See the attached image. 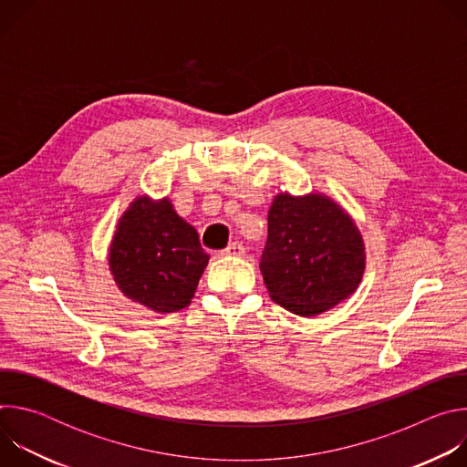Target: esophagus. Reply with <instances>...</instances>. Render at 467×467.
Returning <instances> with one entry per match:
<instances>
[{
    "label": "esophagus",
    "mask_w": 467,
    "mask_h": 467,
    "mask_svg": "<svg viewBox=\"0 0 467 467\" xmlns=\"http://www.w3.org/2000/svg\"><path fill=\"white\" fill-rule=\"evenodd\" d=\"M223 256H244L245 254V247L240 244V242H233L229 244L223 251H222Z\"/></svg>",
    "instance_id": "1"
}]
</instances>
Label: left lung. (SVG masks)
Segmentation results:
<instances>
[{
    "label": "left lung",
    "mask_w": 467,
    "mask_h": 467,
    "mask_svg": "<svg viewBox=\"0 0 467 467\" xmlns=\"http://www.w3.org/2000/svg\"><path fill=\"white\" fill-rule=\"evenodd\" d=\"M366 272V244L349 213L323 192H279L268 211L260 274L270 297L310 317L351 297Z\"/></svg>",
    "instance_id": "left-lung-1"
}]
</instances>
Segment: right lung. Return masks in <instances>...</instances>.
<instances>
[{
    "label": "right lung",
    "instance_id": "1",
    "mask_svg": "<svg viewBox=\"0 0 467 467\" xmlns=\"http://www.w3.org/2000/svg\"><path fill=\"white\" fill-rule=\"evenodd\" d=\"M107 260L125 297L157 314H171L192 303L209 254L170 197L142 193L118 220Z\"/></svg>",
    "mask_w": 467,
    "mask_h": 467
}]
</instances>
